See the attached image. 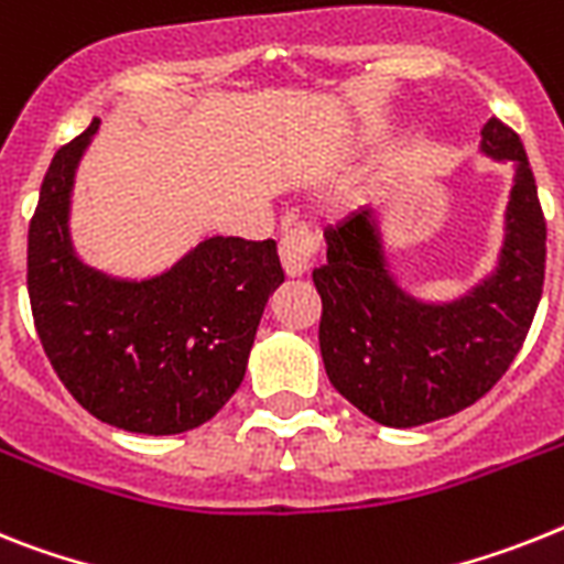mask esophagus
Returning <instances> with one entry per match:
<instances>
[{
  "instance_id": "esophagus-1",
  "label": "esophagus",
  "mask_w": 564,
  "mask_h": 564,
  "mask_svg": "<svg viewBox=\"0 0 564 564\" xmlns=\"http://www.w3.org/2000/svg\"><path fill=\"white\" fill-rule=\"evenodd\" d=\"M279 256L288 276H302L311 271V262L316 256V241L305 227H291L279 241Z\"/></svg>"
}]
</instances>
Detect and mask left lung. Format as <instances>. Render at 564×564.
Returning a JSON list of instances; mask_svg holds the SVG:
<instances>
[{
    "mask_svg": "<svg viewBox=\"0 0 564 564\" xmlns=\"http://www.w3.org/2000/svg\"><path fill=\"white\" fill-rule=\"evenodd\" d=\"M478 152L513 164L505 241L492 271L453 300H421L403 288L377 207L325 230L328 253L314 271L325 371L383 426L412 430L473 406L510 369L542 300L547 230L522 141L490 118Z\"/></svg>",
    "mask_w": 564,
    "mask_h": 564,
    "instance_id": "left-lung-1",
    "label": "left lung"
}]
</instances>
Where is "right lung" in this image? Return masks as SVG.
Returning a JSON list of instances; mask_svg holds the SVG:
<instances>
[{
    "mask_svg": "<svg viewBox=\"0 0 564 564\" xmlns=\"http://www.w3.org/2000/svg\"><path fill=\"white\" fill-rule=\"evenodd\" d=\"M100 120L51 161L28 230V296L51 366L97 421L178 435L225 406L248 369L268 296L285 282L276 241L204 236L155 276L86 264L72 239L74 175Z\"/></svg>",
    "mask_w": 564,
    "mask_h": 564,
    "instance_id": "right-lung-1",
    "label": "right lung"
}]
</instances>
